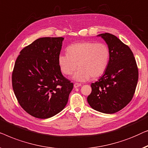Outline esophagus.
Instances as JSON below:
<instances>
[{
    "mask_svg": "<svg viewBox=\"0 0 148 148\" xmlns=\"http://www.w3.org/2000/svg\"><path fill=\"white\" fill-rule=\"evenodd\" d=\"M80 86H81V84H80V83H75V84H74V88H78V87Z\"/></svg>",
    "mask_w": 148,
    "mask_h": 148,
    "instance_id": "34e87169",
    "label": "esophagus"
}]
</instances>
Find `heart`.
<instances>
[{
  "label": "heart",
  "instance_id": "heart-1",
  "mask_svg": "<svg viewBox=\"0 0 148 148\" xmlns=\"http://www.w3.org/2000/svg\"><path fill=\"white\" fill-rule=\"evenodd\" d=\"M66 54L58 56V66L62 74L70 76L78 70L74 80L83 82L101 76L107 69L110 59L109 47L105 43L82 41L72 43L66 49Z\"/></svg>",
  "mask_w": 148,
  "mask_h": 148
}]
</instances>
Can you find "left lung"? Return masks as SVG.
Masks as SVG:
<instances>
[{"label": "left lung", "mask_w": 148, "mask_h": 148, "mask_svg": "<svg viewBox=\"0 0 148 148\" xmlns=\"http://www.w3.org/2000/svg\"><path fill=\"white\" fill-rule=\"evenodd\" d=\"M110 50L109 64L103 76L91 84L87 97L91 107L103 113H116L132 101L138 81V68L132 51L111 33L99 35Z\"/></svg>", "instance_id": "1"}]
</instances>
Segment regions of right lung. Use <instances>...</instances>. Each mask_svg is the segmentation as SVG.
<instances>
[{"instance_id": "1", "label": "right lung", "mask_w": 148, "mask_h": 148, "mask_svg": "<svg viewBox=\"0 0 148 148\" xmlns=\"http://www.w3.org/2000/svg\"><path fill=\"white\" fill-rule=\"evenodd\" d=\"M63 37H41L25 47L12 73L14 95L33 116L47 119L66 107L73 83L62 75L58 58Z\"/></svg>"}]
</instances>
